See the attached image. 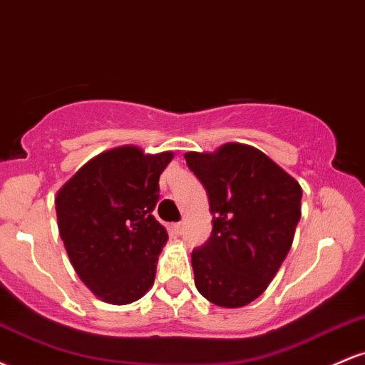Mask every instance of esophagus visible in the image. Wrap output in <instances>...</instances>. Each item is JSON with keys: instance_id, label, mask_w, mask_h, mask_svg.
I'll list each match as a JSON object with an SVG mask.
<instances>
[{"instance_id": "1", "label": "esophagus", "mask_w": 365, "mask_h": 365, "mask_svg": "<svg viewBox=\"0 0 365 365\" xmlns=\"http://www.w3.org/2000/svg\"><path fill=\"white\" fill-rule=\"evenodd\" d=\"M171 230H173L177 235H182V233H183V223H173V225H171Z\"/></svg>"}]
</instances>
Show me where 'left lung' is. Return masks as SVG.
<instances>
[{"label":"left lung","mask_w":365,"mask_h":365,"mask_svg":"<svg viewBox=\"0 0 365 365\" xmlns=\"http://www.w3.org/2000/svg\"><path fill=\"white\" fill-rule=\"evenodd\" d=\"M185 159L212 215L211 237L192 250L195 287L220 307H244L266 290L290 250L302 188L252 145L228 142Z\"/></svg>","instance_id":"left-lung-1"}]
</instances>
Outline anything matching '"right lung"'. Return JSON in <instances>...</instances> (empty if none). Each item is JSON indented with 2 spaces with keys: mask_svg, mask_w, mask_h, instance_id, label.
I'll list each match as a JSON object with an SVG mask.
<instances>
[{
  "mask_svg": "<svg viewBox=\"0 0 365 365\" xmlns=\"http://www.w3.org/2000/svg\"><path fill=\"white\" fill-rule=\"evenodd\" d=\"M173 153L144 154L135 145L92 158L58 190L60 237L78 278L104 302L125 305L153 287L168 240L153 216L159 177Z\"/></svg>",
  "mask_w": 365,
  "mask_h": 365,
  "instance_id": "add662e5",
  "label": "right lung"
}]
</instances>
